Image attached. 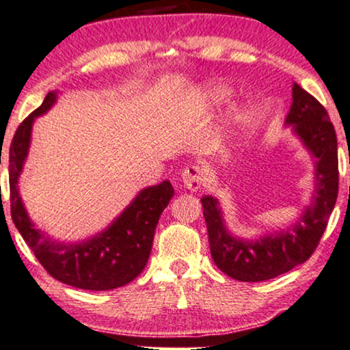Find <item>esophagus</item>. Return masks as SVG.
I'll return each instance as SVG.
<instances>
[{
	"label": "esophagus",
	"instance_id": "obj_1",
	"mask_svg": "<svg viewBox=\"0 0 350 350\" xmlns=\"http://www.w3.org/2000/svg\"><path fill=\"white\" fill-rule=\"evenodd\" d=\"M181 178H183L185 188H188L189 191H198L204 181L202 169L198 165H188L181 174Z\"/></svg>",
	"mask_w": 350,
	"mask_h": 350
}]
</instances>
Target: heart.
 I'll use <instances>...</instances> for the list:
<instances>
[{
    "label": "heart",
    "mask_w": 350,
    "mask_h": 350,
    "mask_svg": "<svg viewBox=\"0 0 350 350\" xmlns=\"http://www.w3.org/2000/svg\"><path fill=\"white\" fill-rule=\"evenodd\" d=\"M228 98H230V90L224 88V86H215V88L211 92V99L214 104L224 103Z\"/></svg>",
    "instance_id": "b5f03b06"
}]
</instances>
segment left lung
Here are the masks:
<instances>
[{
	"mask_svg": "<svg viewBox=\"0 0 350 350\" xmlns=\"http://www.w3.org/2000/svg\"><path fill=\"white\" fill-rule=\"evenodd\" d=\"M306 148L317 157L314 202L291 228L243 241L226 231L219 204L212 196L201 199L208 244L215 265L238 281H265L301 265L319 246L339 191L338 139L328 112L317 99L293 86V106L286 117Z\"/></svg>",
	"mask_w": 350,
	"mask_h": 350,
	"instance_id": "8db88e82",
	"label": "left lung"
}]
</instances>
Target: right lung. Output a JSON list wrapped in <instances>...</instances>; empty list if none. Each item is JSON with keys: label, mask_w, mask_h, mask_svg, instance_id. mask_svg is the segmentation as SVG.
<instances>
[{"label": "right lung", "mask_w": 350, "mask_h": 350, "mask_svg": "<svg viewBox=\"0 0 350 350\" xmlns=\"http://www.w3.org/2000/svg\"><path fill=\"white\" fill-rule=\"evenodd\" d=\"M54 101L56 93H48L42 106L25 117L11 142L9 191L12 221L53 278L90 291L120 288L133 281L146 267L159 217L174 196V186L165 180L161 185L143 189L111 226L86 241L56 243L36 230L21 201L17 178L29 152L31 124L35 117L46 112Z\"/></svg>", "instance_id": "right-lung-1"}]
</instances>
